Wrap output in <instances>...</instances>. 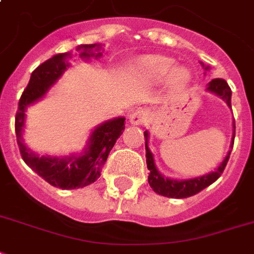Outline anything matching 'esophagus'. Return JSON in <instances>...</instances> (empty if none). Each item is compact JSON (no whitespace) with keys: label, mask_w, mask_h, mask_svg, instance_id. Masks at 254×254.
<instances>
[{"label":"esophagus","mask_w":254,"mask_h":254,"mask_svg":"<svg viewBox=\"0 0 254 254\" xmlns=\"http://www.w3.org/2000/svg\"><path fill=\"white\" fill-rule=\"evenodd\" d=\"M146 119H147V112L143 108H138V110H135L129 114V123L132 126L143 125Z\"/></svg>","instance_id":"1"}]
</instances>
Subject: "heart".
<instances>
[{"label": "heart", "mask_w": 254, "mask_h": 254, "mask_svg": "<svg viewBox=\"0 0 254 254\" xmlns=\"http://www.w3.org/2000/svg\"><path fill=\"white\" fill-rule=\"evenodd\" d=\"M140 69L143 75L152 81H162L167 77V84L171 89H182L191 79L189 69L185 66H175L173 59L159 55L142 59Z\"/></svg>", "instance_id": "obj_1"}]
</instances>
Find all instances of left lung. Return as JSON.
Here are the masks:
<instances>
[{"mask_svg":"<svg viewBox=\"0 0 254 254\" xmlns=\"http://www.w3.org/2000/svg\"><path fill=\"white\" fill-rule=\"evenodd\" d=\"M201 65L203 66V69L209 70L210 66L205 65L203 63H201ZM207 92H211L220 96L229 108H232V89L228 85V83L224 79H213L209 81L206 85ZM234 120H233V136H232V143H230V148H233L234 142ZM144 138H146V163H147V169L150 170L148 174V184L151 186V189L155 192H158L159 195L167 198H188L191 195H195L197 192L202 191L203 189H206L207 186H210L213 182H215L217 179L220 178L222 171H224L225 166L228 163L229 156L232 150H229L226 156L224 158V161L221 162V165L215 169L214 171H210L209 174L201 175V177H195V178L189 179H174L167 178L165 175L159 173L158 167L155 165V159H154V154L151 152L150 147H148V138L150 134L148 131H144Z\"/></svg>","mask_w":254,"mask_h":254,"instance_id":"8db88e82","label":"left lung"}]
</instances>
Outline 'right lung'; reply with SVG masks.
Wrapping results in <instances>:
<instances>
[{
  "label": "right lung",
  "instance_id": "1",
  "mask_svg": "<svg viewBox=\"0 0 254 254\" xmlns=\"http://www.w3.org/2000/svg\"><path fill=\"white\" fill-rule=\"evenodd\" d=\"M77 51H80V57L83 60H89L91 57L99 59L102 56L100 44L79 45ZM68 59H70L69 52L55 55L32 72L28 87L21 95L16 114L17 143L24 162L48 184L64 190L88 186L100 177L108 154L125 131L126 120L125 116H118L96 126L81 152L70 155H39L26 146L22 138L26 110L41 100L52 88L53 84L69 68Z\"/></svg>",
  "mask_w": 254,
  "mask_h": 254
}]
</instances>
